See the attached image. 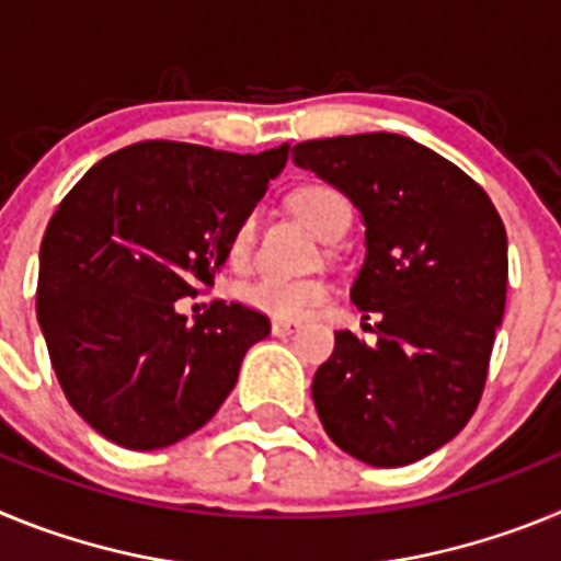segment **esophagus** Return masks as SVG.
Returning a JSON list of instances; mask_svg holds the SVG:
<instances>
[{"mask_svg": "<svg viewBox=\"0 0 561 561\" xmlns=\"http://www.w3.org/2000/svg\"><path fill=\"white\" fill-rule=\"evenodd\" d=\"M297 331V323H291V320H272V334L275 336H289Z\"/></svg>", "mask_w": 561, "mask_h": 561, "instance_id": "esophagus-1", "label": "esophagus"}]
</instances>
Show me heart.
<instances>
[{
	"instance_id": "1",
	"label": "heart",
	"mask_w": 561,
	"mask_h": 561,
	"mask_svg": "<svg viewBox=\"0 0 561 561\" xmlns=\"http://www.w3.org/2000/svg\"><path fill=\"white\" fill-rule=\"evenodd\" d=\"M291 207L297 216L317 232V236L331 238L336 232H345L351 219V205L336 187L331 185H304L291 193ZM257 216L250 213L241 219L230 238V255L236 264H244L255 244ZM238 297L250 309L264 311L275 320H300L309 314L314 306H320L329 297V286L317 277H284V275H257L247 284L238 286Z\"/></svg>"
}]
</instances>
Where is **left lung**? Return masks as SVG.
<instances>
[{"mask_svg": "<svg viewBox=\"0 0 561 561\" xmlns=\"http://www.w3.org/2000/svg\"><path fill=\"white\" fill-rule=\"evenodd\" d=\"M295 165L356 205L365 264L351 289L376 345L336 331L311 399L342 453L408 466L453 440L483 396L503 320L508 241L483 187L401 134L297 142Z\"/></svg>", "mask_w": 561, "mask_h": 561, "instance_id": "1", "label": "left lung"}]
</instances>
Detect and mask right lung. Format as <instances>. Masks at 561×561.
<instances>
[{
  "label": "right lung",
  "instance_id": "add662e5",
  "mask_svg": "<svg viewBox=\"0 0 561 561\" xmlns=\"http://www.w3.org/2000/svg\"><path fill=\"white\" fill-rule=\"evenodd\" d=\"M261 153L146 140L103 157L49 219L36 314L64 396L126 449H162L205 427L270 320L213 300L193 323L180 297L213 286L230 238L284 171Z\"/></svg>",
  "mask_w": 561,
  "mask_h": 561
}]
</instances>
